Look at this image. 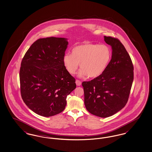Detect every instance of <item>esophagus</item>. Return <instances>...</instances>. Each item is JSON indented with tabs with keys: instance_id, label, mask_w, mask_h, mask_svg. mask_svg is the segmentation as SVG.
Returning a JSON list of instances; mask_svg holds the SVG:
<instances>
[{
	"instance_id": "obj_1",
	"label": "esophagus",
	"mask_w": 152,
	"mask_h": 152,
	"mask_svg": "<svg viewBox=\"0 0 152 152\" xmlns=\"http://www.w3.org/2000/svg\"><path fill=\"white\" fill-rule=\"evenodd\" d=\"M76 84L77 86H80L81 84V81H80L79 80H76Z\"/></svg>"
}]
</instances>
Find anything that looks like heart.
Instances as JSON below:
<instances>
[{
    "label": "heart",
    "instance_id": "obj_1",
    "mask_svg": "<svg viewBox=\"0 0 152 152\" xmlns=\"http://www.w3.org/2000/svg\"><path fill=\"white\" fill-rule=\"evenodd\" d=\"M111 56L112 52L108 45L84 43L75 47L72 55L66 54L63 63L71 75L76 72L80 63V77L88 76L89 78H96L105 71Z\"/></svg>",
    "mask_w": 152,
    "mask_h": 152
}]
</instances>
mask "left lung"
I'll use <instances>...</instances> for the list:
<instances>
[{
  "label": "left lung",
  "mask_w": 152,
  "mask_h": 152,
  "mask_svg": "<svg viewBox=\"0 0 152 152\" xmlns=\"http://www.w3.org/2000/svg\"><path fill=\"white\" fill-rule=\"evenodd\" d=\"M112 48V58L105 71L97 77L83 81L84 104L91 114L100 117L115 115L126 104L133 81L130 56L116 37L104 36Z\"/></svg>",
  "instance_id": "8db88e82"
}]
</instances>
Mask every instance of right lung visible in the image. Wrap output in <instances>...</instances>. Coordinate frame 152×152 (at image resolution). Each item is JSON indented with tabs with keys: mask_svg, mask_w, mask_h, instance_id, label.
Here are the masks:
<instances>
[{
	"mask_svg": "<svg viewBox=\"0 0 152 152\" xmlns=\"http://www.w3.org/2000/svg\"><path fill=\"white\" fill-rule=\"evenodd\" d=\"M68 44L62 37L39 39L22 59L19 73L22 99L40 116L50 117L63 112L67 96L76 87L75 79L63 63Z\"/></svg>",
	"mask_w": 152,
	"mask_h": 152,
	"instance_id": "right-lung-1",
	"label": "right lung"
}]
</instances>
